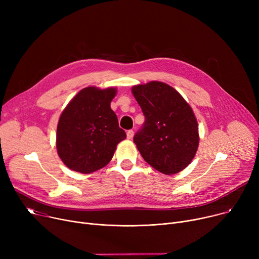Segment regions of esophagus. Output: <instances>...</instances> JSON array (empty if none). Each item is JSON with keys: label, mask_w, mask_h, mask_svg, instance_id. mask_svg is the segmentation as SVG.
<instances>
[{"label": "esophagus", "mask_w": 259, "mask_h": 259, "mask_svg": "<svg viewBox=\"0 0 259 259\" xmlns=\"http://www.w3.org/2000/svg\"><path fill=\"white\" fill-rule=\"evenodd\" d=\"M133 135H134L133 130H128V131H127V139L131 140V139L133 138Z\"/></svg>", "instance_id": "34e87169"}]
</instances>
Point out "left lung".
<instances>
[{"mask_svg": "<svg viewBox=\"0 0 259 259\" xmlns=\"http://www.w3.org/2000/svg\"><path fill=\"white\" fill-rule=\"evenodd\" d=\"M145 122L134 135L143 158L157 171L171 175L184 170L198 148L197 120L190 105L161 81L132 87Z\"/></svg>", "mask_w": 259, "mask_h": 259, "instance_id": "8db88e82", "label": "left lung"}]
</instances>
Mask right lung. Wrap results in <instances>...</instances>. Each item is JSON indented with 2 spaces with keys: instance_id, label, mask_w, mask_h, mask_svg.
<instances>
[{
  "instance_id": "add662e5",
  "label": "right lung",
  "mask_w": 259,
  "mask_h": 259,
  "mask_svg": "<svg viewBox=\"0 0 259 259\" xmlns=\"http://www.w3.org/2000/svg\"><path fill=\"white\" fill-rule=\"evenodd\" d=\"M116 88L81 89L63 110L57 128V150L64 164L79 173H92L111 160L126 139L110 104Z\"/></svg>"
}]
</instances>
